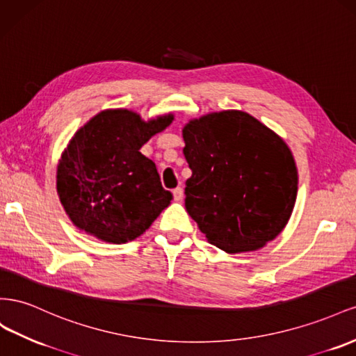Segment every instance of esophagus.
Masks as SVG:
<instances>
[{"label": "esophagus", "instance_id": "obj_1", "mask_svg": "<svg viewBox=\"0 0 356 356\" xmlns=\"http://www.w3.org/2000/svg\"><path fill=\"white\" fill-rule=\"evenodd\" d=\"M172 197H175L176 201H181V200H184V189H181V188L172 189Z\"/></svg>", "mask_w": 356, "mask_h": 356}]
</instances>
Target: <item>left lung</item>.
<instances>
[{
  "label": "left lung",
  "mask_w": 356,
  "mask_h": 356,
  "mask_svg": "<svg viewBox=\"0 0 356 356\" xmlns=\"http://www.w3.org/2000/svg\"><path fill=\"white\" fill-rule=\"evenodd\" d=\"M181 133L192 170L185 207L211 245L240 253L276 238L298 191L297 165L285 141L240 110L192 119Z\"/></svg>",
  "instance_id": "1"
}]
</instances>
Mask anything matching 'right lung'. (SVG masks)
<instances>
[{"label": "right lung", "mask_w": 356, "mask_h": 356, "mask_svg": "<svg viewBox=\"0 0 356 356\" xmlns=\"http://www.w3.org/2000/svg\"><path fill=\"white\" fill-rule=\"evenodd\" d=\"M172 119L145 122L127 108L104 110L73 136L59 159L56 189L79 229L122 245L143 234L168 207L172 194L140 149Z\"/></svg>", "instance_id": "right-lung-1"}]
</instances>
